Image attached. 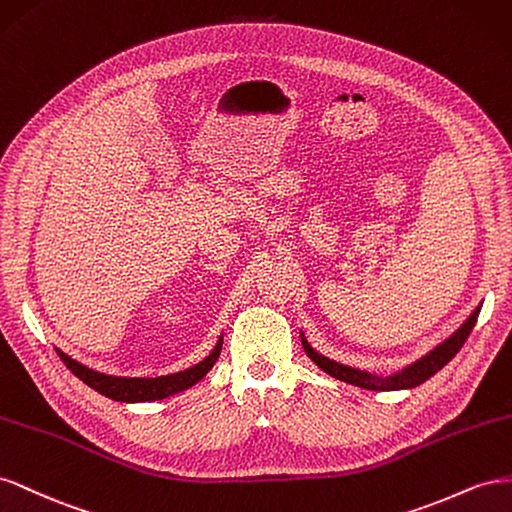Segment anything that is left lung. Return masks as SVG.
Wrapping results in <instances>:
<instances>
[{
  "label": "left lung",
  "mask_w": 512,
  "mask_h": 512,
  "mask_svg": "<svg viewBox=\"0 0 512 512\" xmlns=\"http://www.w3.org/2000/svg\"><path fill=\"white\" fill-rule=\"evenodd\" d=\"M480 313V306L478 309L467 317L465 324L452 334L450 339H446L442 345H437L433 352H429L425 358H420L418 362H414L412 367H407L405 371L392 375V377H373L364 371L352 369V367H345V364L334 362L330 358H324L321 354H317L315 349L306 343V339H302V347L306 356H309L321 371H326L328 375L341 379V382H347L352 386H360V388H367V390H401V388H414L420 386L422 382H427L431 375H435L442 367L455 358V354L463 347V343L470 337L472 328L476 326V319Z\"/></svg>",
  "instance_id": "left-lung-1"
}]
</instances>
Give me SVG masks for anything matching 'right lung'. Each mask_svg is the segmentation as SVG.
<instances>
[{
    "label": "right lung",
    "mask_w": 512,
    "mask_h": 512,
    "mask_svg": "<svg viewBox=\"0 0 512 512\" xmlns=\"http://www.w3.org/2000/svg\"><path fill=\"white\" fill-rule=\"evenodd\" d=\"M221 347H223V339H218L216 347L212 349V354L206 360H201L199 364H195L193 369H186L182 373L167 375V377H154V379L102 375V373H96L92 369L83 367V364H79L77 360L68 358L66 354L60 352V349H57V354H60L62 362L81 379L83 384L94 388L96 392L105 394V397H109L113 401L139 403V401L167 399V397H171V394H178L186 388L195 386L199 379L214 367V362L218 360V354H221Z\"/></svg>",
    "instance_id": "obj_1"
}]
</instances>
